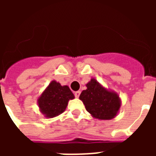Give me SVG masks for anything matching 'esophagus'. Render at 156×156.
Listing matches in <instances>:
<instances>
[{"label":"esophagus","instance_id":"34e87169","mask_svg":"<svg viewBox=\"0 0 156 156\" xmlns=\"http://www.w3.org/2000/svg\"><path fill=\"white\" fill-rule=\"evenodd\" d=\"M74 94H75L76 98H79L80 94V91H76L75 93H74Z\"/></svg>","mask_w":156,"mask_h":156}]
</instances>
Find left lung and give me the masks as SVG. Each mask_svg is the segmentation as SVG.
I'll use <instances>...</instances> for the list:
<instances>
[{
  "label": "left lung",
  "mask_w": 156,
  "mask_h": 156,
  "mask_svg": "<svg viewBox=\"0 0 156 156\" xmlns=\"http://www.w3.org/2000/svg\"><path fill=\"white\" fill-rule=\"evenodd\" d=\"M86 87V90L80 95V99L87 111L95 119L109 120L115 118L122 105L119 95L103 87L94 78Z\"/></svg>",
  "instance_id": "obj_1"
}]
</instances>
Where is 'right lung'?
<instances>
[{
    "label": "right lung",
    "mask_w": 156,
    "mask_h": 156,
    "mask_svg": "<svg viewBox=\"0 0 156 156\" xmlns=\"http://www.w3.org/2000/svg\"><path fill=\"white\" fill-rule=\"evenodd\" d=\"M75 96L68 86L52 80L37 98V105L41 113L46 118H53L66 110L69 100Z\"/></svg>",
    "instance_id": "obj_1"
}]
</instances>
